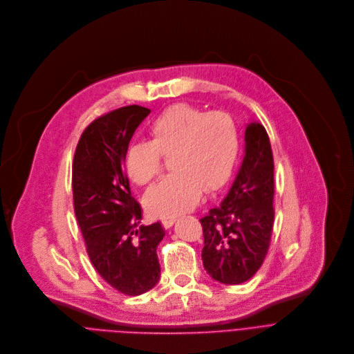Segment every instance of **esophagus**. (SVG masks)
Wrapping results in <instances>:
<instances>
[{
	"mask_svg": "<svg viewBox=\"0 0 354 354\" xmlns=\"http://www.w3.org/2000/svg\"><path fill=\"white\" fill-rule=\"evenodd\" d=\"M174 223H176V219H174V218H171V219H165V221L162 222V225H163L165 229H170Z\"/></svg>",
	"mask_w": 354,
	"mask_h": 354,
	"instance_id": "1",
	"label": "esophagus"
}]
</instances>
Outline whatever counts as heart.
Returning a JSON list of instances; mask_svg holds the SVG:
<instances>
[{"label":"heart","instance_id":"1","mask_svg":"<svg viewBox=\"0 0 354 354\" xmlns=\"http://www.w3.org/2000/svg\"><path fill=\"white\" fill-rule=\"evenodd\" d=\"M149 135V142L127 149L125 169L133 183L145 185L160 174L163 158L170 159L173 174L144 198L152 216H180L199 202L202 189L214 192L229 180L239 152V131L229 114L177 103L152 121Z\"/></svg>","mask_w":354,"mask_h":354}]
</instances>
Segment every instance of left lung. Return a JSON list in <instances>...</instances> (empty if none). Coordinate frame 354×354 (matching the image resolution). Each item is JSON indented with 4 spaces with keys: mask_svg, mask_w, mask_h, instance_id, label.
Returning a JSON list of instances; mask_svg holds the SVG:
<instances>
[{
    "mask_svg": "<svg viewBox=\"0 0 354 354\" xmlns=\"http://www.w3.org/2000/svg\"><path fill=\"white\" fill-rule=\"evenodd\" d=\"M244 159L222 201L201 219L202 262L221 283L240 285L261 268L273 227V156L262 124L245 128Z\"/></svg>",
    "mask_w": 354,
    "mask_h": 354,
    "instance_id": "obj_1",
    "label": "left lung"
}]
</instances>
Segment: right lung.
I'll return each instance as SVG.
<instances>
[{
  "label": "right lung",
  "instance_id": "1",
  "mask_svg": "<svg viewBox=\"0 0 354 354\" xmlns=\"http://www.w3.org/2000/svg\"><path fill=\"white\" fill-rule=\"evenodd\" d=\"M149 109L127 106L95 120L82 133L73 165L74 207L88 255L115 290L139 296L160 277L162 225H140L142 209L122 167L129 140Z\"/></svg>",
  "mask_w": 354,
  "mask_h": 354
}]
</instances>
